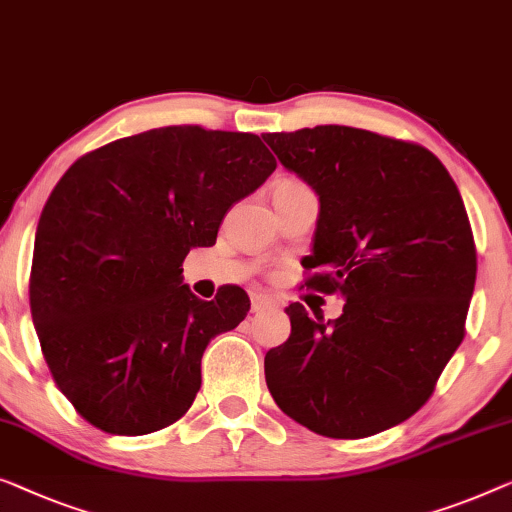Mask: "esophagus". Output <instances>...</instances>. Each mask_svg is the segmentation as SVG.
<instances>
[{"label":"esophagus","instance_id":"34e87169","mask_svg":"<svg viewBox=\"0 0 512 512\" xmlns=\"http://www.w3.org/2000/svg\"><path fill=\"white\" fill-rule=\"evenodd\" d=\"M274 305H277V300L270 298V295H254V298H251V311H263Z\"/></svg>","mask_w":512,"mask_h":512}]
</instances>
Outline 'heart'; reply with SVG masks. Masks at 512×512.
<instances>
[{
    "mask_svg": "<svg viewBox=\"0 0 512 512\" xmlns=\"http://www.w3.org/2000/svg\"><path fill=\"white\" fill-rule=\"evenodd\" d=\"M277 187H305V184H302V182H295V180H284V182H279Z\"/></svg>",
    "mask_w": 512,
    "mask_h": 512,
    "instance_id": "1",
    "label": "heart"
}]
</instances>
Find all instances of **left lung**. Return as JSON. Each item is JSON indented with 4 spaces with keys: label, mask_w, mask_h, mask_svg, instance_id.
Segmentation results:
<instances>
[{
    "label": "left lung",
    "mask_w": 512,
    "mask_h": 512,
    "mask_svg": "<svg viewBox=\"0 0 512 512\" xmlns=\"http://www.w3.org/2000/svg\"><path fill=\"white\" fill-rule=\"evenodd\" d=\"M318 194L305 286L342 295L335 321L291 302V337L265 353L286 416L330 439L411 418L464 339L476 244L453 177L418 143L339 127L265 133Z\"/></svg>",
    "instance_id": "1"
}]
</instances>
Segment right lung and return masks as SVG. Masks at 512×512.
Wrapping results in <instances>:
<instances>
[{
    "label": "right lung",
    "mask_w": 512,
    "mask_h": 512,
    "mask_svg": "<svg viewBox=\"0 0 512 512\" xmlns=\"http://www.w3.org/2000/svg\"><path fill=\"white\" fill-rule=\"evenodd\" d=\"M274 168L254 133L182 124L113 140L62 175L36 228L29 307L57 388L90 425L140 436L189 411L207 344L251 302L240 286L196 298L182 263Z\"/></svg>",
    "instance_id": "add662e5"
}]
</instances>
